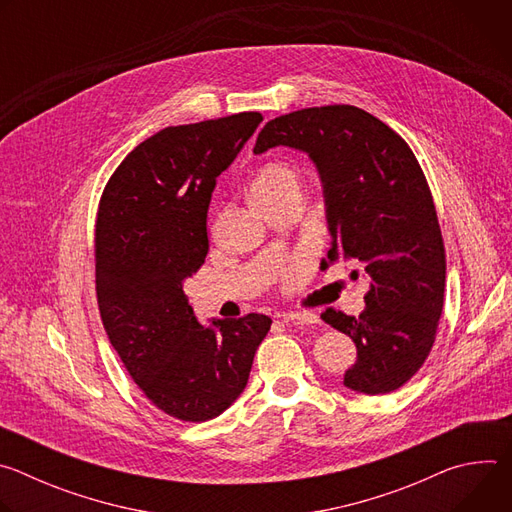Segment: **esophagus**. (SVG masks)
Returning a JSON list of instances; mask_svg holds the SVG:
<instances>
[{"label": "esophagus", "instance_id": "obj_1", "mask_svg": "<svg viewBox=\"0 0 512 512\" xmlns=\"http://www.w3.org/2000/svg\"><path fill=\"white\" fill-rule=\"evenodd\" d=\"M283 322H296V324H318V316L310 312H287L281 314Z\"/></svg>", "mask_w": 512, "mask_h": 512}]
</instances>
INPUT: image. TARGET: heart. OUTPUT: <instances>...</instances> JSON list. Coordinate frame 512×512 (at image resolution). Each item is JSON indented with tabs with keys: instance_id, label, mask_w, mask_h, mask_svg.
I'll return each instance as SVG.
<instances>
[{
	"instance_id": "obj_1",
	"label": "heart",
	"mask_w": 512,
	"mask_h": 512,
	"mask_svg": "<svg viewBox=\"0 0 512 512\" xmlns=\"http://www.w3.org/2000/svg\"><path fill=\"white\" fill-rule=\"evenodd\" d=\"M304 192V172L298 164L289 160H269L261 164L251 182L249 194L257 206L263 210L275 208L289 200H302ZM310 267L308 255H296L283 263L279 275L287 285H296Z\"/></svg>"
}]
</instances>
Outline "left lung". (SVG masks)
I'll use <instances>...</instances> for the list:
<instances>
[{
    "instance_id": "left-lung-1",
    "label": "left lung",
    "mask_w": 512,
    "mask_h": 512,
    "mask_svg": "<svg viewBox=\"0 0 512 512\" xmlns=\"http://www.w3.org/2000/svg\"><path fill=\"white\" fill-rule=\"evenodd\" d=\"M277 145L306 152L318 168L332 235L324 267L356 259L371 277L360 316L322 314L356 344L344 385L391 393L421 369L444 308L446 249L423 170L399 133L352 105L271 119L253 152Z\"/></svg>"
}]
</instances>
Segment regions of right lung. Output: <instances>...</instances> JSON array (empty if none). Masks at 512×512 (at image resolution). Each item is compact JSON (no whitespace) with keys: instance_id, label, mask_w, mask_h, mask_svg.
<instances>
[{"instance_id":"1","label":"right lung","mask_w":512,"mask_h":512,"mask_svg":"<svg viewBox=\"0 0 512 512\" xmlns=\"http://www.w3.org/2000/svg\"><path fill=\"white\" fill-rule=\"evenodd\" d=\"M263 121L237 113L166 127L109 178L95 225V281L105 332L158 409L208 421L243 393L271 318L198 324L182 289L208 253L206 212L216 178Z\"/></svg>"}]
</instances>
